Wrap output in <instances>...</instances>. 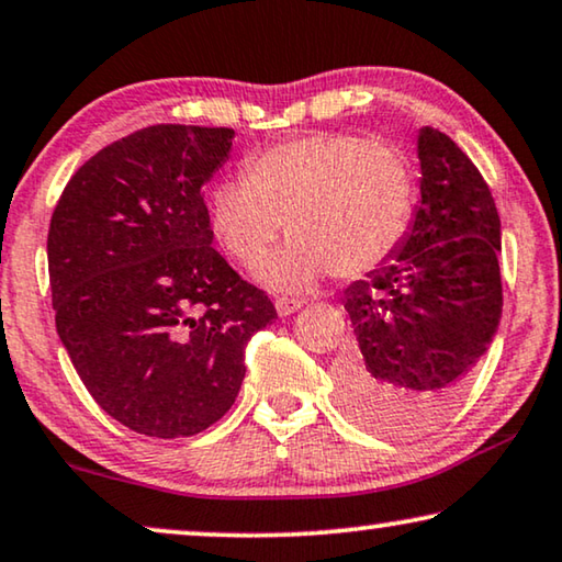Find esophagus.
Wrapping results in <instances>:
<instances>
[{
	"mask_svg": "<svg viewBox=\"0 0 562 562\" xmlns=\"http://www.w3.org/2000/svg\"><path fill=\"white\" fill-rule=\"evenodd\" d=\"M274 307H278V315H292L295 311L303 307V300H295V297H278L274 300Z\"/></svg>",
	"mask_w": 562,
	"mask_h": 562,
	"instance_id": "34e87169",
	"label": "esophagus"
}]
</instances>
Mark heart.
Wrapping results in <instances>:
<instances>
[{"label": "heart", "mask_w": 562, "mask_h": 562, "mask_svg": "<svg viewBox=\"0 0 562 562\" xmlns=\"http://www.w3.org/2000/svg\"><path fill=\"white\" fill-rule=\"evenodd\" d=\"M413 168L397 147L353 134H305L247 162L244 180L211 191L216 241L241 267H257L288 226L292 241L262 267L274 290H305L376 270L397 249L413 211Z\"/></svg>", "instance_id": "heart-1"}]
</instances>
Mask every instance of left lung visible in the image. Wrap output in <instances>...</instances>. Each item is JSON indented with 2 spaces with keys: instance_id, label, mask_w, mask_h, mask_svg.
Instances as JSON below:
<instances>
[{
  "instance_id": "obj_1",
  "label": "left lung",
  "mask_w": 562,
  "mask_h": 562,
  "mask_svg": "<svg viewBox=\"0 0 562 562\" xmlns=\"http://www.w3.org/2000/svg\"><path fill=\"white\" fill-rule=\"evenodd\" d=\"M420 201L397 249L344 292L357 346L338 400L363 428H436L471 382L502 318V224L476 165L448 134H417Z\"/></svg>"
}]
</instances>
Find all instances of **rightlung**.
I'll return each instance as SVG.
<instances>
[{
    "mask_svg": "<svg viewBox=\"0 0 562 562\" xmlns=\"http://www.w3.org/2000/svg\"><path fill=\"white\" fill-rule=\"evenodd\" d=\"M232 139L226 126H147L83 162L53 211L55 328L99 407L142 436L221 420L249 338L278 318L211 247L203 193Z\"/></svg>",
    "mask_w": 562,
    "mask_h": 562,
    "instance_id": "obj_1",
    "label": "right lung"
}]
</instances>
